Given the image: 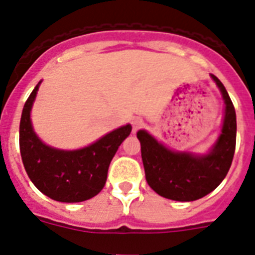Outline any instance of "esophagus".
<instances>
[{
	"label": "esophagus",
	"instance_id": "34e87169",
	"mask_svg": "<svg viewBox=\"0 0 255 255\" xmlns=\"http://www.w3.org/2000/svg\"><path fill=\"white\" fill-rule=\"evenodd\" d=\"M131 125H133V131L135 133L139 128H142L143 126V120L139 117H135L133 118V121H131Z\"/></svg>",
	"mask_w": 255,
	"mask_h": 255
}]
</instances>
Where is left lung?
<instances>
[{
    "label": "left lung",
    "instance_id": "obj_1",
    "mask_svg": "<svg viewBox=\"0 0 255 255\" xmlns=\"http://www.w3.org/2000/svg\"><path fill=\"white\" fill-rule=\"evenodd\" d=\"M225 102L221 133L208 153L175 151L158 142L146 130H138L146 181L165 198L190 202L212 193L228 174L236 150V110L226 89L210 74Z\"/></svg>",
    "mask_w": 255,
    "mask_h": 255
}]
</instances>
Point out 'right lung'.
<instances>
[{"instance_id":"add662e5","label":"right lung","mask_w":255,"mask_h":255,"mask_svg":"<svg viewBox=\"0 0 255 255\" xmlns=\"http://www.w3.org/2000/svg\"><path fill=\"white\" fill-rule=\"evenodd\" d=\"M39 81L22 109L19 150L29 178L41 193L60 202H82L100 193L106 183L109 165L118 147L129 137L128 124L76 150L57 149L39 139L31 125V108Z\"/></svg>"}]
</instances>
